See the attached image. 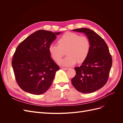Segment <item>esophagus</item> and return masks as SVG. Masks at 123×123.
<instances>
[{"mask_svg": "<svg viewBox=\"0 0 123 123\" xmlns=\"http://www.w3.org/2000/svg\"><path fill=\"white\" fill-rule=\"evenodd\" d=\"M61 69H62V70H68L69 68H62V67Z\"/></svg>", "mask_w": 123, "mask_h": 123, "instance_id": "esophagus-1", "label": "esophagus"}]
</instances>
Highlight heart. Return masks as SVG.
I'll return each mask as SVG.
<instances>
[{"label": "heart", "instance_id": "heart-1", "mask_svg": "<svg viewBox=\"0 0 123 123\" xmlns=\"http://www.w3.org/2000/svg\"><path fill=\"white\" fill-rule=\"evenodd\" d=\"M58 45L51 44L48 48L49 52L54 60L59 61L65 54V58L58 63L61 65H73L77 62L81 64L85 61L90 51V43L86 36H80L72 32H66L58 40Z\"/></svg>", "mask_w": 123, "mask_h": 123}]
</instances>
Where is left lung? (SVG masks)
I'll return each mask as SVG.
<instances>
[{"instance_id": "1", "label": "left lung", "mask_w": 123, "mask_h": 123, "mask_svg": "<svg viewBox=\"0 0 123 123\" xmlns=\"http://www.w3.org/2000/svg\"><path fill=\"white\" fill-rule=\"evenodd\" d=\"M72 31L84 33L90 43L88 57L80 67H75L76 75L71 80L73 86L83 93L95 92L107 83L112 66V57L104 40L91 30L82 28Z\"/></svg>"}]
</instances>
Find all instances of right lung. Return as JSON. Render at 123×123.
<instances>
[{
    "instance_id": "obj_1",
    "label": "right lung",
    "mask_w": 123,
    "mask_h": 123,
    "mask_svg": "<svg viewBox=\"0 0 123 123\" xmlns=\"http://www.w3.org/2000/svg\"><path fill=\"white\" fill-rule=\"evenodd\" d=\"M61 33L40 30L17 47L12 65L17 83L24 91L40 95L50 87L59 67L51 58L48 48Z\"/></svg>"
}]
</instances>
